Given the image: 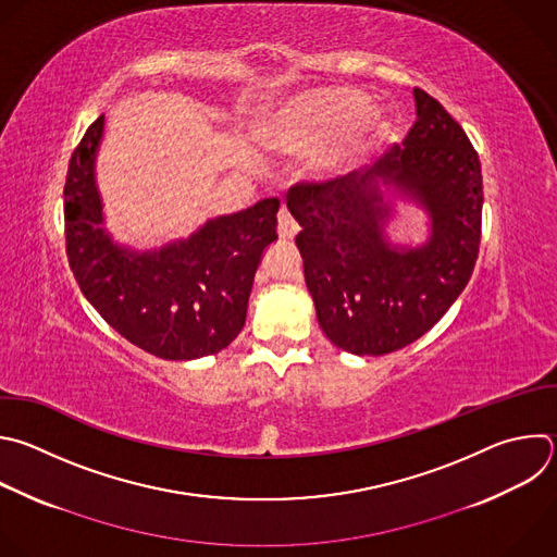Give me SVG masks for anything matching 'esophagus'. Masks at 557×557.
<instances>
[{
    "mask_svg": "<svg viewBox=\"0 0 557 557\" xmlns=\"http://www.w3.org/2000/svg\"><path fill=\"white\" fill-rule=\"evenodd\" d=\"M297 232H299L297 223L293 221V216L288 214V210L282 208L280 214H277V234H280V238H282V240H293V238L297 236Z\"/></svg>",
    "mask_w": 557,
    "mask_h": 557,
    "instance_id": "34e87169",
    "label": "esophagus"
}]
</instances>
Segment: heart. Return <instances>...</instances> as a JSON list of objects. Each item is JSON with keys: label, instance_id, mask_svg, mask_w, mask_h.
Returning a JSON list of instances; mask_svg holds the SVG:
<instances>
[{"label": "heart", "instance_id": "heart-1", "mask_svg": "<svg viewBox=\"0 0 557 557\" xmlns=\"http://www.w3.org/2000/svg\"><path fill=\"white\" fill-rule=\"evenodd\" d=\"M383 111L369 109V98L347 87L308 89L280 100L260 113L256 135L277 152H304L319 144L312 170L336 181L356 170L389 133Z\"/></svg>", "mask_w": 557, "mask_h": 557}]
</instances>
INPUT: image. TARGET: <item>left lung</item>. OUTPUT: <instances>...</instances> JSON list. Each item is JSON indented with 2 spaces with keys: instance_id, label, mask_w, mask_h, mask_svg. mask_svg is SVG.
I'll return each mask as SVG.
<instances>
[{
  "instance_id": "left-lung-1",
  "label": "left lung",
  "mask_w": 557,
  "mask_h": 557,
  "mask_svg": "<svg viewBox=\"0 0 557 557\" xmlns=\"http://www.w3.org/2000/svg\"><path fill=\"white\" fill-rule=\"evenodd\" d=\"M413 100L407 139L367 172L288 190L317 321L356 356H383L426 334L466 288L479 253V154L435 98L413 89ZM398 202L428 214L424 244L388 238Z\"/></svg>"
}]
</instances>
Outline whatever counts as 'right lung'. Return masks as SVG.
I'll use <instances>...</instances> for the list:
<instances>
[{"label": "right lung", "mask_w": 557, "mask_h": 557, "mask_svg": "<svg viewBox=\"0 0 557 557\" xmlns=\"http://www.w3.org/2000/svg\"><path fill=\"white\" fill-rule=\"evenodd\" d=\"M104 115L72 154L65 240L72 273L100 317L126 341L165 360L225 349L243 330L262 253L277 240V199L203 223L154 249L113 240L96 183Z\"/></svg>", "instance_id": "add662e5"}]
</instances>
